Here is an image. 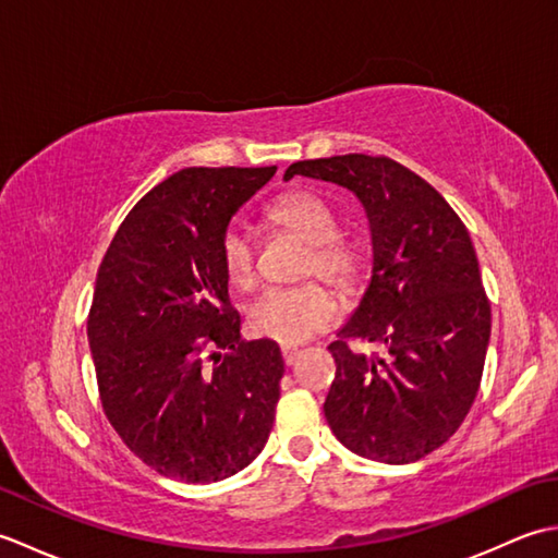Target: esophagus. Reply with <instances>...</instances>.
Masks as SVG:
<instances>
[{"mask_svg": "<svg viewBox=\"0 0 558 558\" xmlns=\"http://www.w3.org/2000/svg\"><path fill=\"white\" fill-rule=\"evenodd\" d=\"M280 352H282V362H286L288 366H292L294 360L300 357V350L298 348H282Z\"/></svg>", "mask_w": 558, "mask_h": 558, "instance_id": "34e87169", "label": "esophagus"}]
</instances>
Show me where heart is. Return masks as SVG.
Here are the masks:
<instances>
[{"instance_id":"heart-1","label":"heart","mask_w":558,"mask_h":558,"mask_svg":"<svg viewBox=\"0 0 558 558\" xmlns=\"http://www.w3.org/2000/svg\"><path fill=\"white\" fill-rule=\"evenodd\" d=\"M268 222L310 244L302 278H322L328 286L352 292L362 286L366 246L357 236L342 234L338 216L324 198L312 192H290L266 208ZM220 266L234 290H252L256 282V246L240 222L225 228L220 236ZM340 304L322 282L298 288L266 290L248 306V330L278 345H300L336 326Z\"/></svg>"}]
</instances>
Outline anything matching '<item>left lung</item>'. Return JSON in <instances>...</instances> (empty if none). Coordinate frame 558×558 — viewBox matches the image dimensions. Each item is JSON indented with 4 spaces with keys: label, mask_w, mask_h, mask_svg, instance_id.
I'll use <instances>...</instances> for the list:
<instances>
[{
    "label": "left lung",
    "mask_w": 558,
    "mask_h": 558,
    "mask_svg": "<svg viewBox=\"0 0 558 558\" xmlns=\"http://www.w3.org/2000/svg\"><path fill=\"white\" fill-rule=\"evenodd\" d=\"M357 194L374 242L372 282L328 345V426L362 458L405 465L444 446L480 390L492 304L468 228L436 189L386 156L292 162ZM352 341L381 353L364 355Z\"/></svg>",
    "instance_id": "8db88e82"
}]
</instances>
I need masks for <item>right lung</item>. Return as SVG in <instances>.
Returning <instances> with one entry per match:
<instances>
[{
    "label": "right lung",
    "instance_id": "1",
    "mask_svg": "<svg viewBox=\"0 0 558 558\" xmlns=\"http://www.w3.org/2000/svg\"><path fill=\"white\" fill-rule=\"evenodd\" d=\"M276 168H186L129 210L98 268L88 342L102 410L165 477L208 484L266 446L282 354L240 340L220 236Z\"/></svg>",
    "mask_w": 558,
    "mask_h": 558
}]
</instances>
